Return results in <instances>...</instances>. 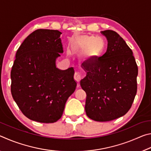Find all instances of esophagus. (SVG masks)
<instances>
[{"mask_svg":"<svg viewBox=\"0 0 151 151\" xmlns=\"http://www.w3.org/2000/svg\"><path fill=\"white\" fill-rule=\"evenodd\" d=\"M74 78H75V80L76 82H78L81 80V75L80 73H75V75H74Z\"/></svg>","mask_w":151,"mask_h":151,"instance_id":"esophagus-1","label":"esophagus"}]
</instances>
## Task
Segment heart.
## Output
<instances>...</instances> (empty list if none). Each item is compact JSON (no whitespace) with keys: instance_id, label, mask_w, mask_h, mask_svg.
Returning a JSON list of instances; mask_svg holds the SVG:
<instances>
[{"instance_id":"1","label":"heart","mask_w":151,"mask_h":151,"mask_svg":"<svg viewBox=\"0 0 151 151\" xmlns=\"http://www.w3.org/2000/svg\"><path fill=\"white\" fill-rule=\"evenodd\" d=\"M74 47L80 52L86 51V54L99 57L103 54L105 43L101 38H97L94 36L82 35L75 40Z\"/></svg>"}]
</instances>
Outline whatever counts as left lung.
<instances>
[{
    "instance_id": "obj_1",
    "label": "left lung",
    "mask_w": 151,
    "mask_h": 151,
    "mask_svg": "<svg viewBox=\"0 0 151 151\" xmlns=\"http://www.w3.org/2000/svg\"><path fill=\"white\" fill-rule=\"evenodd\" d=\"M108 40L106 52L84 66L86 76L81 81L86 92L85 111L89 118L105 122L129 111L137 91L138 67L132 51L115 31L101 32Z\"/></svg>"
}]
</instances>
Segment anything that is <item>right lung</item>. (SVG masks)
<instances>
[{
    "label": "right lung",
    "mask_w": 151,
    "mask_h": 151,
    "mask_svg": "<svg viewBox=\"0 0 151 151\" xmlns=\"http://www.w3.org/2000/svg\"><path fill=\"white\" fill-rule=\"evenodd\" d=\"M61 34L57 30H36L17 51L11 94L24 115L32 121L57 122L75 91L74 68L63 70L56 66V59L63 52Z\"/></svg>",
    "instance_id": "obj_1"
}]
</instances>
